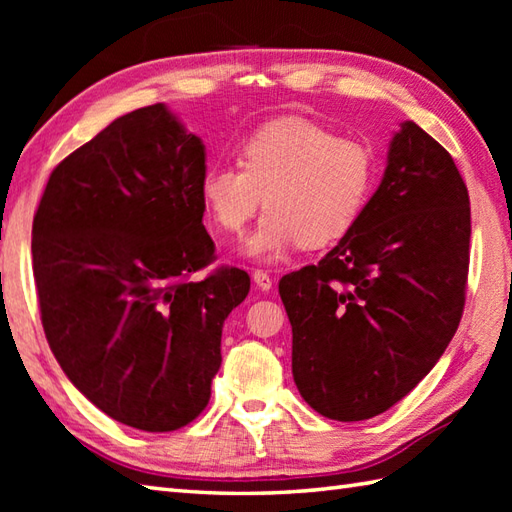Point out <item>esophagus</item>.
I'll use <instances>...</instances> for the list:
<instances>
[{"instance_id": "1", "label": "esophagus", "mask_w": 512, "mask_h": 512, "mask_svg": "<svg viewBox=\"0 0 512 512\" xmlns=\"http://www.w3.org/2000/svg\"><path fill=\"white\" fill-rule=\"evenodd\" d=\"M253 281L259 290H270L273 288V279L266 273V270H253Z\"/></svg>"}]
</instances>
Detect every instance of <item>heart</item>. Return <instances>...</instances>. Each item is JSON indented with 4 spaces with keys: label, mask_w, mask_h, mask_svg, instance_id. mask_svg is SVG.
I'll use <instances>...</instances> for the list:
<instances>
[{
    "label": "heart",
    "mask_w": 512,
    "mask_h": 512,
    "mask_svg": "<svg viewBox=\"0 0 512 512\" xmlns=\"http://www.w3.org/2000/svg\"><path fill=\"white\" fill-rule=\"evenodd\" d=\"M376 187L369 145L339 138L310 118L284 116L262 125L239 149L237 167H211L200 182L206 217L239 235L266 202V215L244 253L275 262L288 248H319L341 239L363 215Z\"/></svg>",
    "instance_id": "obj_1"
}]
</instances>
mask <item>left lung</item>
Returning a JSON list of instances; mask_svg holds the SVG:
<instances>
[{"mask_svg":"<svg viewBox=\"0 0 512 512\" xmlns=\"http://www.w3.org/2000/svg\"><path fill=\"white\" fill-rule=\"evenodd\" d=\"M471 202L451 154L400 123L363 215L317 266L284 275L292 376L341 422L374 418L427 376L458 330Z\"/></svg>","mask_w":512,"mask_h":512,"instance_id":"left-lung-1","label":"left lung"}]
</instances>
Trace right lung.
Wrapping results in <instances>:
<instances>
[{
	"instance_id": "obj_1",
	"label": "right lung",
	"mask_w": 512,
	"mask_h": 512,
	"mask_svg": "<svg viewBox=\"0 0 512 512\" xmlns=\"http://www.w3.org/2000/svg\"><path fill=\"white\" fill-rule=\"evenodd\" d=\"M200 136L165 103L129 112L59 162L32 222L41 323L70 383L107 416L176 431L209 405L246 270L202 281Z\"/></svg>"
}]
</instances>
